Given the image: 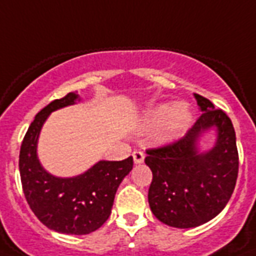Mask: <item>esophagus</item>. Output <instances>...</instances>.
I'll return each mask as SVG.
<instances>
[{
	"mask_svg": "<svg viewBox=\"0 0 256 256\" xmlns=\"http://www.w3.org/2000/svg\"><path fill=\"white\" fill-rule=\"evenodd\" d=\"M132 158H134V164H142L144 160V154L140 150H136V152H132Z\"/></svg>",
	"mask_w": 256,
	"mask_h": 256,
	"instance_id": "34e87169",
	"label": "esophagus"
}]
</instances>
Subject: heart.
Returning <instances> with one entry per match:
<instances>
[{
    "instance_id": "obj_1",
    "label": "heart",
    "mask_w": 256,
    "mask_h": 256,
    "mask_svg": "<svg viewBox=\"0 0 256 256\" xmlns=\"http://www.w3.org/2000/svg\"><path fill=\"white\" fill-rule=\"evenodd\" d=\"M192 120L190 108L186 104H162L152 108L144 120V128L160 126V136L162 140H172L183 136Z\"/></svg>"
}]
</instances>
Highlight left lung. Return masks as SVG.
<instances>
[{"label": "left lung", "mask_w": 256, "mask_h": 256, "mask_svg": "<svg viewBox=\"0 0 256 256\" xmlns=\"http://www.w3.org/2000/svg\"><path fill=\"white\" fill-rule=\"evenodd\" d=\"M202 116L172 144L146 150L144 164L152 171L148 204L156 218L176 228L200 226L215 218L230 200L238 178L239 156L234 126L211 100L194 94ZM217 132L212 149L200 153L198 138Z\"/></svg>", "instance_id": "left-lung-1"}]
</instances>
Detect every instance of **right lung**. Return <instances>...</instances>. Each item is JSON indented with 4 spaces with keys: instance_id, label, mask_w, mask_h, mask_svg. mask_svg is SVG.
I'll list each match as a JSON object with an SVG mask.
<instances>
[{
    "instance_id": "obj_1",
    "label": "right lung",
    "mask_w": 256,
    "mask_h": 256,
    "mask_svg": "<svg viewBox=\"0 0 256 256\" xmlns=\"http://www.w3.org/2000/svg\"><path fill=\"white\" fill-rule=\"evenodd\" d=\"M78 94L69 92L50 102L28 128L20 150L22 190L34 215L50 230L86 235L98 230L112 214L116 192L132 168V156L124 160H100L73 178L54 176L42 168L37 142L50 112L74 104Z\"/></svg>"
}]
</instances>
